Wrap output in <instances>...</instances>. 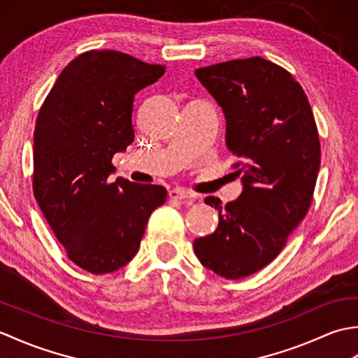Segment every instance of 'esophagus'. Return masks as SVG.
<instances>
[{"instance_id":"1","label":"esophagus","mask_w":358,"mask_h":358,"mask_svg":"<svg viewBox=\"0 0 358 358\" xmlns=\"http://www.w3.org/2000/svg\"><path fill=\"white\" fill-rule=\"evenodd\" d=\"M169 196L172 200H180V201H194V195L186 192L185 189L180 187H173L172 191H169Z\"/></svg>"}]
</instances>
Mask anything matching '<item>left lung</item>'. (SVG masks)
<instances>
[{"mask_svg":"<svg viewBox=\"0 0 358 358\" xmlns=\"http://www.w3.org/2000/svg\"><path fill=\"white\" fill-rule=\"evenodd\" d=\"M226 118V146L238 159L243 191L220 212L218 227L194 240L204 268L227 280L260 271L305 218L320 169V141L301 86L283 67L254 57L195 71Z\"/></svg>","mask_w":358,"mask_h":358,"instance_id":"obj_1","label":"left lung"}]
</instances>
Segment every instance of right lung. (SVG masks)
I'll return each mask as SVG.
<instances>
[{
  "label": "right lung",
  "instance_id": "add662e5",
  "mask_svg": "<svg viewBox=\"0 0 358 358\" xmlns=\"http://www.w3.org/2000/svg\"><path fill=\"white\" fill-rule=\"evenodd\" d=\"M164 75L117 50H90L67 64L38 113L34 194L38 206L81 269L109 273L138 252L163 186L118 177L112 158L135 138L134 96Z\"/></svg>",
  "mask_w": 358,
  "mask_h": 358
}]
</instances>
